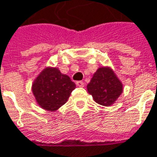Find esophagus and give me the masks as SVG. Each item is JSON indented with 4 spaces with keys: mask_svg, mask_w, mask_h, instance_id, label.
<instances>
[{
    "mask_svg": "<svg viewBox=\"0 0 157 157\" xmlns=\"http://www.w3.org/2000/svg\"><path fill=\"white\" fill-rule=\"evenodd\" d=\"M76 84L78 87H84V82H82V81H78L76 83Z\"/></svg>",
    "mask_w": 157,
    "mask_h": 157,
    "instance_id": "esophagus-1",
    "label": "esophagus"
}]
</instances>
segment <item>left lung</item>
<instances>
[{
  "label": "left lung",
  "mask_w": 157,
  "mask_h": 157,
  "mask_svg": "<svg viewBox=\"0 0 157 157\" xmlns=\"http://www.w3.org/2000/svg\"><path fill=\"white\" fill-rule=\"evenodd\" d=\"M88 93L100 105L114 104L123 91V83L110 67H99L87 85Z\"/></svg>",
  "instance_id": "left-lung-1"
}]
</instances>
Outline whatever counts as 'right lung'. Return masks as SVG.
<instances>
[{
  "mask_svg": "<svg viewBox=\"0 0 157 157\" xmlns=\"http://www.w3.org/2000/svg\"><path fill=\"white\" fill-rule=\"evenodd\" d=\"M76 85L57 67H46L42 70L32 84V92L41 108L55 112L69 98Z\"/></svg>",
  "mask_w": 157,
  "mask_h": 157,
  "instance_id": "right-lung-1",
  "label": "right lung"
}]
</instances>
